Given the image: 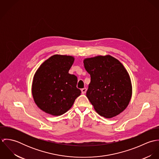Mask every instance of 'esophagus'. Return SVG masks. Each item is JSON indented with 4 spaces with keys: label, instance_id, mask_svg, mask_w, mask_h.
I'll use <instances>...</instances> for the list:
<instances>
[{
    "label": "esophagus",
    "instance_id": "34e87169",
    "mask_svg": "<svg viewBox=\"0 0 159 159\" xmlns=\"http://www.w3.org/2000/svg\"><path fill=\"white\" fill-rule=\"evenodd\" d=\"M86 91H87V89H86V88H85L81 89V92H82V93H83V94H84V93L86 92Z\"/></svg>",
    "mask_w": 159,
    "mask_h": 159
}]
</instances>
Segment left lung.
<instances>
[{"label": "left lung", "mask_w": 159, "mask_h": 159, "mask_svg": "<svg viewBox=\"0 0 159 159\" xmlns=\"http://www.w3.org/2000/svg\"><path fill=\"white\" fill-rule=\"evenodd\" d=\"M83 63L91 75L86 96L96 112L110 119L124 111L132 98V86L122 64L110 55L86 58Z\"/></svg>", "instance_id": "1"}]
</instances>
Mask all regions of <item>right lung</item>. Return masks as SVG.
<instances>
[{"label":"right lung","instance_id":"obj_1","mask_svg":"<svg viewBox=\"0 0 159 159\" xmlns=\"http://www.w3.org/2000/svg\"><path fill=\"white\" fill-rule=\"evenodd\" d=\"M75 57L55 54L43 62L34 74L32 93L37 107L46 113L61 116L81 95L77 77L68 73Z\"/></svg>","mask_w":159,"mask_h":159}]
</instances>
